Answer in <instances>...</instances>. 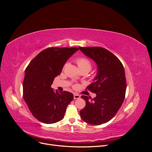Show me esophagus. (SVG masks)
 I'll return each mask as SVG.
<instances>
[{
  "mask_svg": "<svg viewBox=\"0 0 152 152\" xmlns=\"http://www.w3.org/2000/svg\"><path fill=\"white\" fill-rule=\"evenodd\" d=\"M80 98V96L78 94L75 93L74 94H73V98H74L75 99H79Z\"/></svg>",
  "mask_w": 152,
  "mask_h": 152,
  "instance_id": "34e87169",
  "label": "esophagus"
}]
</instances>
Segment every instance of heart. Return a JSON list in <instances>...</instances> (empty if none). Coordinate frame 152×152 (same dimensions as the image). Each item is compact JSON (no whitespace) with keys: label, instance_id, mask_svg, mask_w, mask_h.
Returning a JSON list of instances; mask_svg holds the SVG:
<instances>
[{"label":"heart","instance_id":"obj_1","mask_svg":"<svg viewBox=\"0 0 152 152\" xmlns=\"http://www.w3.org/2000/svg\"><path fill=\"white\" fill-rule=\"evenodd\" d=\"M76 62L77 63L78 66H79V68L80 70L82 69H88L89 70H90L91 68H92V63L89 60L88 58H87L86 57H80L76 59ZM68 63H65L64 64V65L63 66V68L65 69L67 65H68Z\"/></svg>","mask_w":152,"mask_h":152}]
</instances>
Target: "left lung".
<instances>
[{
  "instance_id": "8db88e82",
  "label": "left lung",
  "mask_w": 152,
  "mask_h": 152,
  "mask_svg": "<svg viewBox=\"0 0 152 152\" xmlns=\"http://www.w3.org/2000/svg\"><path fill=\"white\" fill-rule=\"evenodd\" d=\"M98 66L94 82L86 89L96 94L94 98L82 96L86 107L80 111L82 120L92 125L107 123L115 115L126 96V79L122 63L108 50L101 47H79Z\"/></svg>"
}]
</instances>
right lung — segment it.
I'll use <instances>...</instances> for the list:
<instances>
[{
	"mask_svg": "<svg viewBox=\"0 0 152 152\" xmlns=\"http://www.w3.org/2000/svg\"><path fill=\"white\" fill-rule=\"evenodd\" d=\"M78 50L77 48H48L26 68L23 96L31 114L40 122L53 124L63 118L73 95L65 91L54 92L50 86L67 59Z\"/></svg>",
	"mask_w": 152,
	"mask_h": 152,
	"instance_id": "right-lung-1",
	"label": "right lung"
}]
</instances>
